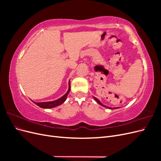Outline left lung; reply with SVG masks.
<instances>
[{"label":"left lung","instance_id":"obj_1","mask_svg":"<svg viewBox=\"0 0 161 161\" xmlns=\"http://www.w3.org/2000/svg\"><path fill=\"white\" fill-rule=\"evenodd\" d=\"M93 98L95 99V100L97 102V103H98L99 105H102V106H103V107H105V108H108V109H111L112 108H109V107H108V106H105V105H104L103 104H102L101 102H100V101L99 100V99H97L96 97H93ZM114 109H117V108H114Z\"/></svg>","mask_w":161,"mask_h":161}]
</instances>
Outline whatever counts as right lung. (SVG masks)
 <instances>
[{
	"mask_svg": "<svg viewBox=\"0 0 161 161\" xmlns=\"http://www.w3.org/2000/svg\"><path fill=\"white\" fill-rule=\"evenodd\" d=\"M69 90H68L66 93L63 95L60 98H59L57 100L53 101H48V102H40V103H37V102H34L33 101L34 103L36 104L37 105H38L39 107H40L42 108H44V109H50V108H55L56 106L60 105L61 104H62L64 102L66 101V97L69 95L70 90V80H69Z\"/></svg>",
	"mask_w": 161,
	"mask_h": 161,
	"instance_id": "1",
	"label": "right lung"
}]
</instances>
